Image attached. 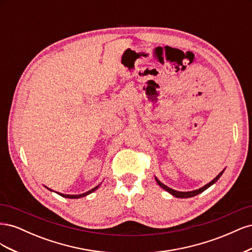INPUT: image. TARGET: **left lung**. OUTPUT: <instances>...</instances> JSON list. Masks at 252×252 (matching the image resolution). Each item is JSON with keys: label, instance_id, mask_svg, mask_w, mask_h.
<instances>
[{"label": "left lung", "instance_id": "1", "mask_svg": "<svg viewBox=\"0 0 252 252\" xmlns=\"http://www.w3.org/2000/svg\"><path fill=\"white\" fill-rule=\"evenodd\" d=\"M223 172H224V170L223 171H220V173H219V175L217 178H215L213 179L211 182H209L208 184H206L205 186H203L202 188H200V189H196V190H193V191H188V192H182V191H177V190H174V189H171V188H169V187H167L166 185H164L162 182H159L157 178H156V181L158 182V184L161 186L163 189H165L166 191H168L169 193H171L172 195H174V196H177V197H181V199H186V197H192V196H194V195H196V194H199V193H201V192H203L204 190H206L207 188H209L211 185H213L215 184V183L220 179V175L223 174Z\"/></svg>", "mask_w": 252, "mask_h": 252}]
</instances>
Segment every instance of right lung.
<instances>
[{
    "label": "right lung",
    "mask_w": 252,
    "mask_h": 252,
    "mask_svg": "<svg viewBox=\"0 0 252 252\" xmlns=\"http://www.w3.org/2000/svg\"><path fill=\"white\" fill-rule=\"evenodd\" d=\"M98 186H100V185H98ZM98 186H96V187L93 188L91 190H89V191H87V192H85V193H82V194H63V193H60V192H57V193L60 194V195L64 196V197H68V199H79V197H83V196H85V195H87V194H89V193H91V192H94V190H96V189L98 188ZM46 188H47V187H46ZM47 189H49V188H47ZM49 190H51V189H49Z\"/></svg>",
    "instance_id": "add662e5"
}]
</instances>
